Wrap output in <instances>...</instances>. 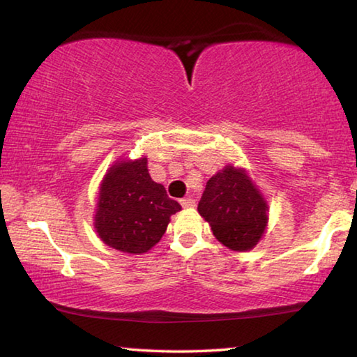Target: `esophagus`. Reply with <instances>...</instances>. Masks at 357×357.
<instances>
[{"instance_id": "34e87169", "label": "esophagus", "mask_w": 357, "mask_h": 357, "mask_svg": "<svg viewBox=\"0 0 357 357\" xmlns=\"http://www.w3.org/2000/svg\"><path fill=\"white\" fill-rule=\"evenodd\" d=\"M181 206L185 208V209H190V208H195V200L193 198H184V200H181Z\"/></svg>"}]
</instances>
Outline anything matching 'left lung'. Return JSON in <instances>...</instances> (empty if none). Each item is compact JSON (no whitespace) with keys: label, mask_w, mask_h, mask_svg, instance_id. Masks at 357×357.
<instances>
[{"label":"left lung","mask_w":357,"mask_h":357,"mask_svg":"<svg viewBox=\"0 0 357 357\" xmlns=\"http://www.w3.org/2000/svg\"><path fill=\"white\" fill-rule=\"evenodd\" d=\"M198 213L228 249L245 252L257 245L268 223V204L244 170L227 165L206 183Z\"/></svg>","instance_id":"left-lung-1"}]
</instances>
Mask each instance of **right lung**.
I'll list each match as a JSON object with an SVG mask.
<instances>
[{
	"label": "right lung",
	"instance_id": "obj_1",
	"mask_svg": "<svg viewBox=\"0 0 357 357\" xmlns=\"http://www.w3.org/2000/svg\"><path fill=\"white\" fill-rule=\"evenodd\" d=\"M146 159L119 162L102 181L96 229L100 239L126 253H143L159 243L181 204L154 183Z\"/></svg>",
	"mask_w": 357,
	"mask_h": 357
}]
</instances>
